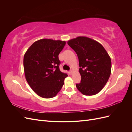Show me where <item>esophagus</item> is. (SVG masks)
<instances>
[{"label": "esophagus", "instance_id": "esophagus-1", "mask_svg": "<svg viewBox=\"0 0 132 132\" xmlns=\"http://www.w3.org/2000/svg\"><path fill=\"white\" fill-rule=\"evenodd\" d=\"M69 72H70V74H72V73H73V70H70Z\"/></svg>", "mask_w": 132, "mask_h": 132}]
</instances>
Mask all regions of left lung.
I'll list each match as a JSON object with an SVG mask.
<instances>
[{
	"mask_svg": "<svg viewBox=\"0 0 132 132\" xmlns=\"http://www.w3.org/2000/svg\"><path fill=\"white\" fill-rule=\"evenodd\" d=\"M77 54L81 82L78 90L84 95L98 93L108 81L111 73V60L101 44L90 38L79 36L68 41Z\"/></svg>",
	"mask_w": 132,
	"mask_h": 132,
	"instance_id": "8db88e82",
	"label": "left lung"
}]
</instances>
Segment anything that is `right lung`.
Masks as SVG:
<instances>
[{
	"label": "right lung",
	"instance_id": "add662e5",
	"mask_svg": "<svg viewBox=\"0 0 132 132\" xmlns=\"http://www.w3.org/2000/svg\"><path fill=\"white\" fill-rule=\"evenodd\" d=\"M66 42L41 39L35 42L23 57L25 78L39 96L50 98L56 96L68 75L59 68L58 55Z\"/></svg>",
	"mask_w": 132,
	"mask_h": 132
}]
</instances>
